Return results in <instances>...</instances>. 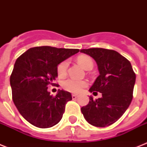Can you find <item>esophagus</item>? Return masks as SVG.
<instances>
[{
  "label": "esophagus",
  "instance_id": "obj_1",
  "mask_svg": "<svg viewBox=\"0 0 147 147\" xmlns=\"http://www.w3.org/2000/svg\"><path fill=\"white\" fill-rule=\"evenodd\" d=\"M71 97H72V99H76V98H78V95L77 94H71Z\"/></svg>",
  "mask_w": 147,
  "mask_h": 147
}]
</instances>
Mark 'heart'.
I'll return each mask as SVG.
<instances>
[{
    "label": "heart",
    "mask_w": 147,
    "mask_h": 147,
    "mask_svg": "<svg viewBox=\"0 0 147 147\" xmlns=\"http://www.w3.org/2000/svg\"><path fill=\"white\" fill-rule=\"evenodd\" d=\"M77 62L83 69L88 70V69H92L93 67V61L92 58L88 55H80L77 59ZM69 66L68 60H65L63 62H60L57 66V74L59 77L62 78L66 76L67 69ZM88 83L84 80H76L74 78H68L62 84V86L65 90L72 93H79L87 87Z\"/></svg>",
    "instance_id": "1"
}]
</instances>
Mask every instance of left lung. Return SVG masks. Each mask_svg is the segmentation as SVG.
I'll return each instance as SVG.
<instances>
[{"mask_svg":"<svg viewBox=\"0 0 147 147\" xmlns=\"http://www.w3.org/2000/svg\"><path fill=\"white\" fill-rule=\"evenodd\" d=\"M98 65L99 76L90 92H100L102 97L81 108L86 121L98 127L115 123L130 106L133 98L136 75L130 62L116 51L102 48L81 49Z\"/></svg>","mask_w":147,"mask_h":147,"instance_id":"obj_1","label":"left lung"}]
</instances>
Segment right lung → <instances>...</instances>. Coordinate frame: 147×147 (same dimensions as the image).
I'll use <instances>...</instances> for the list:
<instances>
[{"label": "right lung", "mask_w": 147, "mask_h": 147, "mask_svg": "<svg viewBox=\"0 0 147 147\" xmlns=\"http://www.w3.org/2000/svg\"><path fill=\"white\" fill-rule=\"evenodd\" d=\"M79 52L78 49L52 47L30 48L16 60L10 78L12 98L18 111L29 123L40 128L57 124L71 93L59 90L53 97L48 85H55L60 62Z\"/></svg>", "instance_id": "1"}]
</instances>
